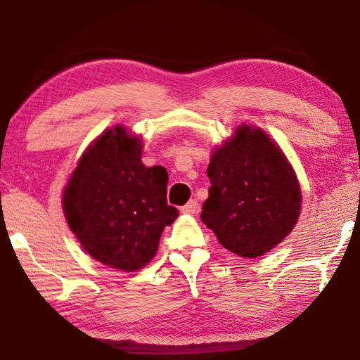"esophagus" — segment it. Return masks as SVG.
Returning a JSON list of instances; mask_svg holds the SVG:
<instances>
[{
  "instance_id": "obj_1",
  "label": "esophagus",
  "mask_w": 360,
  "mask_h": 360,
  "mask_svg": "<svg viewBox=\"0 0 360 360\" xmlns=\"http://www.w3.org/2000/svg\"><path fill=\"white\" fill-rule=\"evenodd\" d=\"M199 210H200V205H199V202H197V200H189V202H187V204L181 209L182 214H189V215L199 214Z\"/></svg>"
}]
</instances>
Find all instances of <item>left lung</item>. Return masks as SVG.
Masks as SVG:
<instances>
[{
  "instance_id": "left-lung-1",
  "label": "left lung",
  "mask_w": 360,
  "mask_h": 360,
  "mask_svg": "<svg viewBox=\"0 0 360 360\" xmlns=\"http://www.w3.org/2000/svg\"><path fill=\"white\" fill-rule=\"evenodd\" d=\"M200 219L226 250L256 257L279 245L300 215V186L282 151L250 125L212 155Z\"/></svg>"
}]
</instances>
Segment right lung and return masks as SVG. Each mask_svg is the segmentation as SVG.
Returning <instances> with one entry per match:
<instances>
[{"label": "right lung", "instance_id": "1", "mask_svg": "<svg viewBox=\"0 0 360 360\" xmlns=\"http://www.w3.org/2000/svg\"><path fill=\"white\" fill-rule=\"evenodd\" d=\"M168 173L141 163V141L105 130L79 160L63 192L70 229L94 259L120 271L146 266L179 212L166 199Z\"/></svg>", "mask_w": 360, "mask_h": 360}]
</instances>
